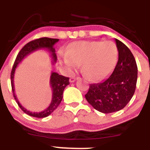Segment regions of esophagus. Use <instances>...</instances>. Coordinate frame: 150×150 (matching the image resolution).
Masks as SVG:
<instances>
[{
	"label": "esophagus",
	"mask_w": 150,
	"mask_h": 150,
	"mask_svg": "<svg viewBox=\"0 0 150 150\" xmlns=\"http://www.w3.org/2000/svg\"><path fill=\"white\" fill-rule=\"evenodd\" d=\"M77 77H70V82H74L75 80H77Z\"/></svg>",
	"instance_id": "obj_1"
}]
</instances>
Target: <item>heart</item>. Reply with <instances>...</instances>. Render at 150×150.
<instances>
[{
    "label": "heart",
    "instance_id": "obj_1",
    "mask_svg": "<svg viewBox=\"0 0 150 150\" xmlns=\"http://www.w3.org/2000/svg\"><path fill=\"white\" fill-rule=\"evenodd\" d=\"M118 51L111 41H81L71 43L60 58L68 75L73 74L79 65L89 80L99 81L108 76L116 67Z\"/></svg>",
    "mask_w": 150,
    "mask_h": 150
}]
</instances>
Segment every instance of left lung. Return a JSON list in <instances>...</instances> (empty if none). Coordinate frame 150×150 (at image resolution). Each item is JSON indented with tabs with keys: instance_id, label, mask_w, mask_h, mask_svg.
<instances>
[{
	"instance_id": "1",
	"label": "left lung",
	"mask_w": 150,
	"mask_h": 150,
	"mask_svg": "<svg viewBox=\"0 0 150 150\" xmlns=\"http://www.w3.org/2000/svg\"><path fill=\"white\" fill-rule=\"evenodd\" d=\"M118 60L111 76L99 83L91 84L85 98L97 111L110 113L123 109L132 99L136 88L137 66L130 50L115 39Z\"/></svg>"
}]
</instances>
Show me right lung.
<instances>
[{"mask_svg": "<svg viewBox=\"0 0 150 150\" xmlns=\"http://www.w3.org/2000/svg\"><path fill=\"white\" fill-rule=\"evenodd\" d=\"M58 41H59V39H51V38L48 37H43L32 41V42L27 43L26 45L24 46V47L18 53L16 59H15L13 69H12L11 71V74H10L13 97H14L15 101L18 103L20 108L25 113L29 115V116L36 117V118H45V117H47L50 114H51L54 111V110H56V108L59 106L60 103L61 102L62 99H63V91H64V89L66 87L67 85L70 84L69 77H64L63 75H59L57 73L52 72L51 75V77H50V85H51V89H52V99H51V104H50L49 107L46 108V109L44 110L43 111H40V112H32V111H28V110L26 109L25 107L22 106V104L19 102L18 98L15 95L14 87V75L15 69H16L17 66H18L19 63L26 56L39 49H44L48 50L49 53H51L53 63H55L57 61V56H56V53H55V49L53 48V46Z\"/></svg>", "mask_w": 150, "mask_h": 150, "instance_id": "right-lung-1", "label": "right lung"}]
</instances>
